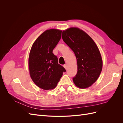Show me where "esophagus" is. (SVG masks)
<instances>
[{
  "instance_id": "1",
  "label": "esophagus",
  "mask_w": 123,
  "mask_h": 123,
  "mask_svg": "<svg viewBox=\"0 0 123 123\" xmlns=\"http://www.w3.org/2000/svg\"><path fill=\"white\" fill-rule=\"evenodd\" d=\"M67 64H65V65H64V67L66 69H67Z\"/></svg>"
}]
</instances>
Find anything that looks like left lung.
I'll list each match as a JSON object with an SVG mask.
<instances>
[{"label":"left lung","mask_w":123,"mask_h":123,"mask_svg":"<svg viewBox=\"0 0 123 123\" xmlns=\"http://www.w3.org/2000/svg\"><path fill=\"white\" fill-rule=\"evenodd\" d=\"M62 38L76 58L77 73L73 78L74 84L80 89L90 87L98 79L103 67L102 56L97 45L88 34L76 27L62 31Z\"/></svg>","instance_id":"8db88e82"}]
</instances>
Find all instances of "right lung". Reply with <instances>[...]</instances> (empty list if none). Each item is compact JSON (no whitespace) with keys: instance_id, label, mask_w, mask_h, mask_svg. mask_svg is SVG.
<instances>
[{"instance_id":"right-lung-1","label":"right lung","mask_w":123,"mask_h":123,"mask_svg":"<svg viewBox=\"0 0 123 123\" xmlns=\"http://www.w3.org/2000/svg\"><path fill=\"white\" fill-rule=\"evenodd\" d=\"M62 30L51 29L43 32L36 39L30 51V75L34 84L43 90L56 86L65 69L58 64L53 50L61 38Z\"/></svg>"}]
</instances>
